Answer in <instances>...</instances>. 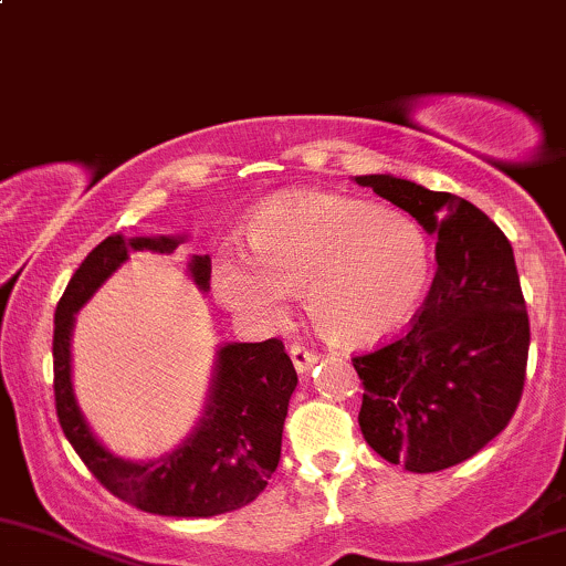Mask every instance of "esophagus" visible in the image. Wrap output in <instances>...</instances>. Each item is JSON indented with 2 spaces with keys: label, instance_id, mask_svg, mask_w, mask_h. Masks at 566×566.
I'll use <instances>...</instances> for the list:
<instances>
[{
  "label": "esophagus",
  "instance_id": "1",
  "mask_svg": "<svg viewBox=\"0 0 566 566\" xmlns=\"http://www.w3.org/2000/svg\"><path fill=\"white\" fill-rule=\"evenodd\" d=\"M289 354H291V361H294V367H296V373H306V369H310L312 365H317V354L312 352V348H306V346H302V344H294L289 348Z\"/></svg>",
  "mask_w": 566,
  "mask_h": 566
}]
</instances>
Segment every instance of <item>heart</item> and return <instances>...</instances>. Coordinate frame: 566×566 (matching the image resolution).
<instances>
[{"instance_id": "obj_1", "label": "heart", "mask_w": 566, "mask_h": 566, "mask_svg": "<svg viewBox=\"0 0 566 566\" xmlns=\"http://www.w3.org/2000/svg\"><path fill=\"white\" fill-rule=\"evenodd\" d=\"M251 254L222 256L220 302L281 325L306 291L315 325L338 344H375L415 317L430 283V241L407 214L323 191H291L256 209Z\"/></svg>"}]
</instances>
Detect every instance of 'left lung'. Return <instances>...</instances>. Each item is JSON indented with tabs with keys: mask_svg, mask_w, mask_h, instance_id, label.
I'll return each mask as SVG.
<instances>
[{
	"mask_svg": "<svg viewBox=\"0 0 566 566\" xmlns=\"http://www.w3.org/2000/svg\"><path fill=\"white\" fill-rule=\"evenodd\" d=\"M438 235L436 277L399 338L352 357L359 428L390 464L441 472L493 441L525 388L530 319L512 243L475 205L394 176H359Z\"/></svg>",
	"mask_w": 566,
	"mask_h": 566,
	"instance_id": "1",
	"label": "left lung"
}]
</instances>
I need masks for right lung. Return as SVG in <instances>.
<instances>
[{"label": "right lung", "instance_id": "add662e5", "mask_svg": "<svg viewBox=\"0 0 566 566\" xmlns=\"http://www.w3.org/2000/svg\"><path fill=\"white\" fill-rule=\"evenodd\" d=\"M180 241L178 235L128 241L115 233L81 262L54 312V407L70 446L113 496L163 517H214L251 504L281 462L283 422L298 382L283 340L222 346L199 428L157 462H128L104 449L83 420L70 382L75 312L128 260L130 251L170 254ZM188 270L193 283L207 291L212 272L209 256H193Z\"/></svg>", "mask_w": 566, "mask_h": 566}]
</instances>
